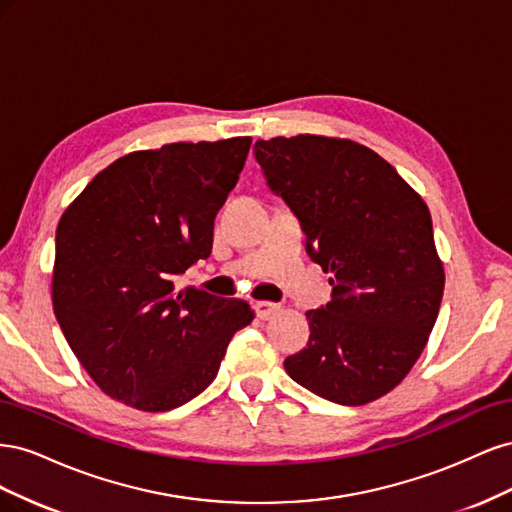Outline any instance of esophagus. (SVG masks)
<instances>
[{
    "instance_id": "esophagus-1",
    "label": "esophagus",
    "mask_w": 512,
    "mask_h": 512,
    "mask_svg": "<svg viewBox=\"0 0 512 512\" xmlns=\"http://www.w3.org/2000/svg\"><path fill=\"white\" fill-rule=\"evenodd\" d=\"M280 305L277 303H271V301H260V303H256V316L260 318V320H269L271 316H275L277 312H280Z\"/></svg>"
}]
</instances>
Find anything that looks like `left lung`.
Listing matches in <instances>:
<instances>
[{"label": "left lung", "mask_w": 512, "mask_h": 512, "mask_svg": "<svg viewBox=\"0 0 512 512\" xmlns=\"http://www.w3.org/2000/svg\"><path fill=\"white\" fill-rule=\"evenodd\" d=\"M269 188L297 215L307 254L333 277L309 309L307 346L288 376L324 399L363 406L408 376L425 350L444 267L423 198L376 151L316 134L256 141Z\"/></svg>", "instance_id": "obj_1"}]
</instances>
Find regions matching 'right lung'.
Segmentation results:
<instances>
[{
  "label": "right lung",
  "instance_id": "1",
  "mask_svg": "<svg viewBox=\"0 0 512 512\" xmlns=\"http://www.w3.org/2000/svg\"><path fill=\"white\" fill-rule=\"evenodd\" d=\"M250 145L237 136L128 153L61 215L55 316L91 380L121 404L183 406L215 380L232 335L254 320L245 301L175 286L209 258L213 220Z\"/></svg>",
  "mask_w": 512,
  "mask_h": 512
}]
</instances>
